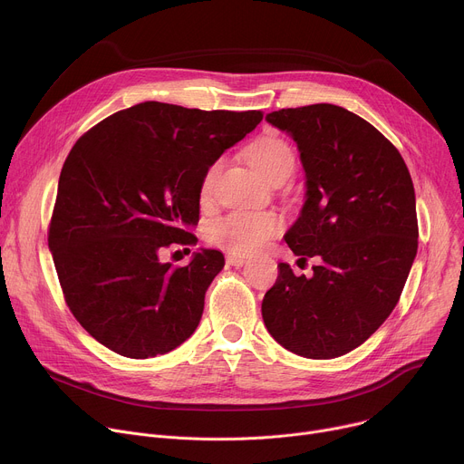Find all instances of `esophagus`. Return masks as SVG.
<instances>
[{
	"label": "esophagus",
	"instance_id": "34e87169",
	"mask_svg": "<svg viewBox=\"0 0 464 464\" xmlns=\"http://www.w3.org/2000/svg\"><path fill=\"white\" fill-rule=\"evenodd\" d=\"M226 260H227L229 266H244V264H246L249 258H247V256H244V255H235V253H229V255L226 256Z\"/></svg>",
	"mask_w": 464,
	"mask_h": 464
}]
</instances>
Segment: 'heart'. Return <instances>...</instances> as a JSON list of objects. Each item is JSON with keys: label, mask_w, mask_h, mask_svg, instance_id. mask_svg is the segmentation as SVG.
<instances>
[{"label": "heart", "mask_w": 464, "mask_h": 464, "mask_svg": "<svg viewBox=\"0 0 464 464\" xmlns=\"http://www.w3.org/2000/svg\"><path fill=\"white\" fill-rule=\"evenodd\" d=\"M249 161L262 176L272 179L281 172L290 174L295 165V156L288 141L283 138L264 136L249 147ZM220 169L222 160H215L206 169L200 183L204 200L211 196ZM281 229L283 217L276 211H231L209 226L208 238L211 244L231 253H253Z\"/></svg>", "instance_id": "obj_1"}]
</instances>
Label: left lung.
<instances>
[{"label": "left lung", "instance_id": "8db88e82", "mask_svg": "<svg viewBox=\"0 0 464 464\" xmlns=\"http://www.w3.org/2000/svg\"><path fill=\"white\" fill-rule=\"evenodd\" d=\"M266 121L297 143L306 200L285 235L314 276L279 277L262 299V319L285 349L312 360L360 347L401 299L419 247L410 170L380 131L334 104L272 111Z\"/></svg>", "mask_w": 464, "mask_h": 464}]
</instances>
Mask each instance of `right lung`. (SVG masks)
<instances>
[{
    "label": "right lung",
    "mask_w": 464,
    "mask_h": 464,
    "mask_svg": "<svg viewBox=\"0 0 464 464\" xmlns=\"http://www.w3.org/2000/svg\"><path fill=\"white\" fill-rule=\"evenodd\" d=\"M262 111L141 102L121 110L73 145L63 161L47 242L75 319L110 351L145 360L196 330L209 285L224 268L217 249L187 266L161 262L170 244H196L200 183Z\"/></svg>",
    "instance_id": "add662e5"
}]
</instances>
